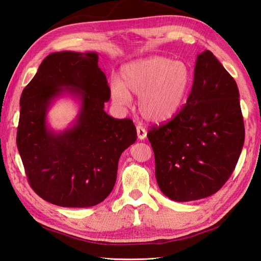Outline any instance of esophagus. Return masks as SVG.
<instances>
[{
	"instance_id": "obj_1",
	"label": "esophagus",
	"mask_w": 261,
	"mask_h": 261,
	"mask_svg": "<svg viewBox=\"0 0 261 261\" xmlns=\"http://www.w3.org/2000/svg\"><path fill=\"white\" fill-rule=\"evenodd\" d=\"M136 129H137V136H138V138L140 140L145 139L146 136H147V130L145 129V127H143V126H141V125H137Z\"/></svg>"
}]
</instances>
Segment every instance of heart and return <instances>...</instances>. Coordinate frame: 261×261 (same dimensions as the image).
Wrapping results in <instances>:
<instances>
[{"mask_svg": "<svg viewBox=\"0 0 261 261\" xmlns=\"http://www.w3.org/2000/svg\"><path fill=\"white\" fill-rule=\"evenodd\" d=\"M122 82L113 78L111 98L118 107L130 103V94L138 96V111L146 121L167 122L184 107L193 84L187 63L167 57H149L133 61L122 68Z\"/></svg>", "mask_w": 261, "mask_h": 261, "instance_id": "b5f03b06", "label": "heart"}]
</instances>
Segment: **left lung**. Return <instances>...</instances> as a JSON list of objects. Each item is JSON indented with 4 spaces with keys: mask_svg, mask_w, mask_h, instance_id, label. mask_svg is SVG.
I'll list each match as a JSON object with an SVG mask.
<instances>
[{
    "mask_svg": "<svg viewBox=\"0 0 261 261\" xmlns=\"http://www.w3.org/2000/svg\"><path fill=\"white\" fill-rule=\"evenodd\" d=\"M234 78L209 50L196 60L186 105L167 124L147 134L161 192L174 201L217 193L241 155L245 128Z\"/></svg>",
    "mask_w": 261,
    "mask_h": 261,
    "instance_id": "1",
    "label": "left lung"
}]
</instances>
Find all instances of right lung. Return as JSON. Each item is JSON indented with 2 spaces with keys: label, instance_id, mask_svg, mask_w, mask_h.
I'll use <instances>...</instances> for the list:
<instances>
[{
  "label": "right lung",
  "instance_id": "add662e5",
  "mask_svg": "<svg viewBox=\"0 0 261 261\" xmlns=\"http://www.w3.org/2000/svg\"><path fill=\"white\" fill-rule=\"evenodd\" d=\"M65 93L81 99V109L70 128L54 132L46 114ZM110 96L96 52L49 54L22 90L17 148L29 184L42 199L87 208L112 192L118 159L137 133L129 118L117 120L105 111Z\"/></svg>",
  "mask_w": 261,
  "mask_h": 261
}]
</instances>
